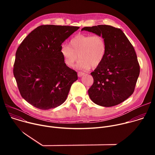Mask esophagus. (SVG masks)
Returning a JSON list of instances; mask_svg holds the SVG:
<instances>
[{
  "label": "esophagus",
  "instance_id": "obj_1",
  "mask_svg": "<svg viewBox=\"0 0 155 155\" xmlns=\"http://www.w3.org/2000/svg\"><path fill=\"white\" fill-rule=\"evenodd\" d=\"M84 75V73L83 72H78V76L79 77H81V76H83V75Z\"/></svg>",
  "mask_w": 155,
  "mask_h": 155
}]
</instances>
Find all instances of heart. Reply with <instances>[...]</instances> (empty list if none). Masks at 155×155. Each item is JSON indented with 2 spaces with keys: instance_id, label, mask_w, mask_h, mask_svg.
<instances>
[{
  "instance_id": "b5f03b06",
  "label": "heart",
  "mask_w": 155,
  "mask_h": 155,
  "mask_svg": "<svg viewBox=\"0 0 155 155\" xmlns=\"http://www.w3.org/2000/svg\"><path fill=\"white\" fill-rule=\"evenodd\" d=\"M107 51V45L104 38L101 35L78 34L73 37L69 46L63 45L61 54L65 64L72 67L77 59L78 67L87 69L91 66L96 68L103 61Z\"/></svg>"
}]
</instances>
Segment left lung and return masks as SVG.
<instances>
[{"instance_id": "left-lung-1", "label": "left lung", "mask_w": 155, "mask_h": 155, "mask_svg": "<svg viewBox=\"0 0 155 155\" xmlns=\"http://www.w3.org/2000/svg\"><path fill=\"white\" fill-rule=\"evenodd\" d=\"M81 31L102 35L107 45L102 62L91 73L94 82L88 90L90 99L106 107L123 102L133 94L140 74L133 46L120 29L111 26L84 27Z\"/></svg>"}]
</instances>
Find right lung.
<instances>
[{"mask_svg":"<svg viewBox=\"0 0 155 155\" xmlns=\"http://www.w3.org/2000/svg\"><path fill=\"white\" fill-rule=\"evenodd\" d=\"M80 28L41 25L32 31L17 49L13 74L23 99L34 107L48 110L67 99L77 73L64 62L62 43Z\"/></svg>","mask_w":155,"mask_h":155,"instance_id":"1","label":"right lung"}]
</instances>
